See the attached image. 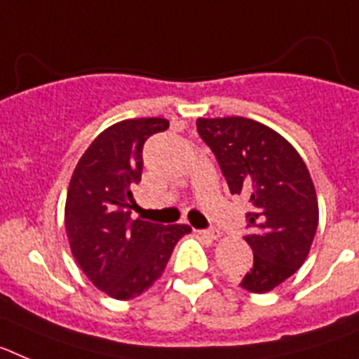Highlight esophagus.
Returning a JSON list of instances; mask_svg holds the SVG:
<instances>
[{
  "label": "esophagus",
  "mask_w": 359,
  "mask_h": 359,
  "mask_svg": "<svg viewBox=\"0 0 359 359\" xmlns=\"http://www.w3.org/2000/svg\"><path fill=\"white\" fill-rule=\"evenodd\" d=\"M201 236L208 237V239H219L221 237V231L217 230V228H208V230H201L199 231Z\"/></svg>",
  "instance_id": "34e87169"
}]
</instances>
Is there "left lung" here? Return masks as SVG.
Segmentation results:
<instances>
[{"mask_svg":"<svg viewBox=\"0 0 359 359\" xmlns=\"http://www.w3.org/2000/svg\"><path fill=\"white\" fill-rule=\"evenodd\" d=\"M201 140L214 152L231 194L248 196L253 266L239 286L266 293L290 278L311 250L318 201L306 163L278 133L244 116L198 118Z\"/></svg>","mask_w":359,"mask_h":359,"instance_id":"1","label":"left lung"}]
</instances>
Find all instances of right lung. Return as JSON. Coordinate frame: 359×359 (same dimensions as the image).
Returning <instances> with one entry per match:
<instances>
[{"label":"right lung","instance_id":"obj_1","mask_svg":"<svg viewBox=\"0 0 359 359\" xmlns=\"http://www.w3.org/2000/svg\"><path fill=\"white\" fill-rule=\"evenodd\" d=\"M169 120H122L102 131L73 170L65 226L86 277L116 300H129L163 273L174 246L190 226L131 219L133 189L142 180L144 144Z\"/></svg>","mask_w":359,"mask_h":359}]
</instances>
